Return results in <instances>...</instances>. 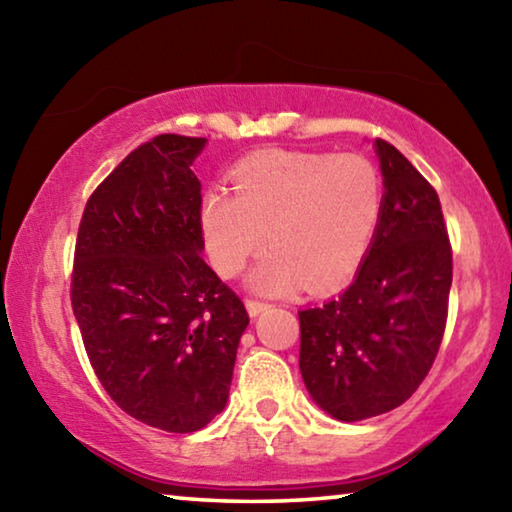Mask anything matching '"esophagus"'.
Returning a JSON list of instances; mask_svg holds the SVG:
<instances>
[{
  "label": "esophagus",
  "mask_w": 512,
  "mask_h": 512,
  "mask_svg": "<svg viewBox=\"0 0 512 512\" xmlns=\"http://www.w3.org/2000/svg\"><path fill=\"white\" fill-rule=\"evenodd\" d=\"M246 307H248V311H250V316H257V314H262L264 309L271 307V302L257 300V298H248V300H246Z\"/></svg>",
  "instance_id": "obj_1"
}]
</instances>
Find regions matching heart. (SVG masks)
I'll return each mask as SVG.
<instances>
[{"label": "heart", "instance_id": "heart-1", "mask_svg": "<svg viewBox=\"0 0 512 512\" xmlns=\"http://www.w3.org/2000/svg\"><path fill=\"white\" fill-rule=\"evenodd\" d=\"M235 194L207 192L201 228L216 271L232 277L268 244L250 284L284 293L334 287L357 271L375 237L384 189L361 155L259 151L232 169Z\"/></svg>", "mask_w": 512, "mask_h": 512}]
</instances>
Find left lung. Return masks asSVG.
<instances>
[{
  "label": "left lung",
  "mask_w": 512,
  "mask_h": 512,
  "mask_svg": "<svg viewBox=\"0 0 512 512\" xmlns=\"http://www.w3.org/2000/svg\"><path fill=\"white\" fill-rule=\"evenodd\" d=\"M384 205L368 257L341 296L300 309V372L343 422L393 411L418 391L443 343L452 244L436 189L377 140Z\"/></svg>",
  "instance_id": "8db88e82"
}]
</instances>
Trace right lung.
I'll use <instances>...</instances> for the list:
<instances>
[{
	"instance_id": "1",
	"label": "right lung",
	"mask_w": 512,
	"mask_h": 512,
	"mask_svg": "<svg viewBox=\"0 0 512 512\" xmlns=\"http://www.w3.org/2000/svg\"><path fill=\"white\" fill-rule=\"evenodd\" d=\"M205 137L155 135L94 189L79 223L72 309L101 386L121 411L173 433L228 402L244 302L201 257Z\"/></svg>"
}]
</instances>
